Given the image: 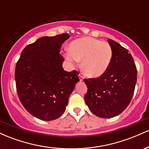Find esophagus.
Returning a JSON list of instances; mask_svg holds the SVG:
<instances>
[{
	"label": "esophagus",
	"mask_w": 149,
	"mask_h": 149,
	"mask_svg": "<svg viewBox=\"0 0 149 149\" xmlns=\"http://www.w3.org/2000/svg\"><path fill=\"white\" fill-rule=\"evenodd\" d=\"M79 78H80V81H83V78H83V76H82L81 74H79Z\"/></svg>",
	"instance_id": "obj_1"
}]
</instances>
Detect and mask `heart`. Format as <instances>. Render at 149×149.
Instances as JSON below:
<instances>
[{"label":"heart","mask_w":149,"mask_h":149,"mask_svg":"<svg viewBox=\"0 0 149 149\" xmlns=\"http://www.w3.org/2000/svg\"><path fill=\"white\" fill-rule=\"evenodd\" d=\"M69 52L65 54L71 64L82 61V69L87 76L98 78L109 69L113 57L111 45L91 37L76 39L70 43Z\"/></svg>","instance_id":"b5f03b06"}]
</instances>
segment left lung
<instances>
[{
    "label": "left lung",
    "instance_id": "left-lung-1",
    "mask_svg": "<svg viewBox=\"0 0 149 149\" xmlns=\"http://www.w3.org/2000/svg\"><path fill=\"white\" fill-rule=\"evenodd\" d=\"M113 51L109 69L97 78H85L88 87L85 102L95 116L104 118L121 113L130 103L136 83L137 70L127 49L108 39Z\"/></svg>",
    "mask_w": 149,
    "mask_h": 149
}]
</instances>
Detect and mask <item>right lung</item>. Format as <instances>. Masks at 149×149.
<instances>
[{"instance_id": "right-lung-1", "label": "right lung", "mask_w": 149, "mask_h": 149, "mask_svg": "<svg viewBox=\"0 0 149 149\" xmlns=\"http://www.w3.org/2000/svg\"><path fill=\"white\" fill-rule=\"evenodd\" d=\"M68 33L44 36L22 50L15 67V78L20 102L37 118L49 121L64 113L70 95L79 81L76 70L67 72L59 53Z\"/></svg>"}]
</instances>
